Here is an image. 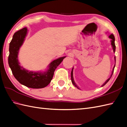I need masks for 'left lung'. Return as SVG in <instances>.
I'll use <instances>...</instances> for the list:
<instances>
[{
    "label": "left lung",
    "instance_id": "8db88e82",
    "mask_svg": "<svg viewBox=\"0 0 127 127\" xmlns=\"http://www.w3.org/2000/svg\"><path fill=\"white\" fill-rule=\"evenodd\" d=\"M109 38H110L111 39H112V40H111V44H112V47H113V49L114 52V53H115V48H116V46H115V37H114V35L113 34H110V35L109 36ZM114 59H115V63H116V57H114ZM115 65H114V67H113V71H112V75H111L110 77L107 80V81H106V82H105L103 83V84L101 86V87H103V86H104L108 81H109V80L110 79L111 77H112V75H113V73H114V68H115ZM73 68H72V72H71V80H72V83L73 84V85L75 86V87H76L77 88L80 89V88L78 87V86H77V85H76V83H75V82H74V81L73 76Z\"/></svg>",
    "mask_w": 127,
    "mask_h": 127
}]
</instances>
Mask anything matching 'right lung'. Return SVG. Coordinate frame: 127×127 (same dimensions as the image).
I'll list each match as a JSON object with an SVG mask.
<instances>
[{"mask_svg":"<svg viewBox=\"0 0 127 127\" xmlns=\"http://www.w3.org/2000/svg\"><path fill=\"white\" fill-rule=\"evenodd\" d=\"M27 33V29L24 27L18 31L13 36L10 43L8 55V64L14 78L21 84L31 88H42L46 87L53 78L57 67L66 57L54 60L49 64L48 69L45 72H30L20 66L18 55L20 47L23 45Z\"/></svg>","mask_w":127,"mask_h":127,"instance_id":"obj_1","label":"right lung"}]
</instances>
